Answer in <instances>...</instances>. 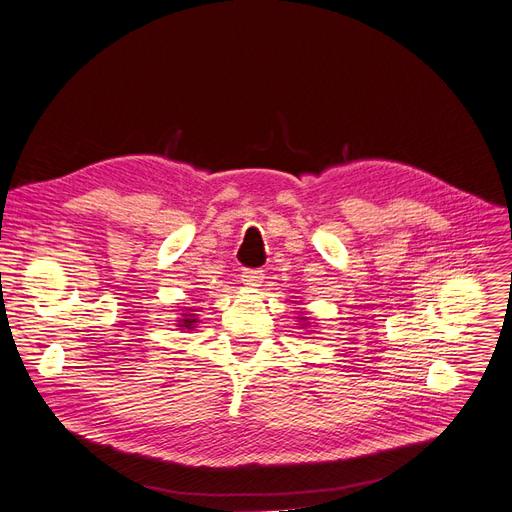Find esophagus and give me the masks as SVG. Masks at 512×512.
I'll list each match as a JSON object with an SVG mask.
<instances>
[{"label":"esophagus","mask_w":512,"mask_h":512,"mask_svg":"<svg viewBox=\"0 0 512 512\" xmlns=\"http://www.w3.org/2000/svg\"><path fill=\"white\" fill-rule=\"evenodd\" d=\"M241 280L247 286H258L262 280H265V273H262L260 269H243Z\"/></svg>","instance_id":"obj_1"}]
</instances>
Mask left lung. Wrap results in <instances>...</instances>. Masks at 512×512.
<instances>
[{
    "label": "left lung",
    "instance_id": "8db88e82",
    "mask_svg": "<svg viewBox=\"0 0 512 512\" xmlns=\"http://www.w3.org/2000/svg\"><path fill=\"white\" fill-rule=\"evenodd\" d=\"M301 320H303V318H301Z\"/></svg>",
    "mask_w": 512,
    "mask_h": 512
}]
</instances>
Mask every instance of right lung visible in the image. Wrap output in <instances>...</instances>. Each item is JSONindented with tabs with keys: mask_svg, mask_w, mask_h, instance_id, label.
<instances>
[{
	"mask_svg": "<svg viewBox=\"0 0 512 512\" xmlns=\"http://www.w3.org/2000/svg\"><path fill=\"white\" fill-rule=\"evenodd\" d=\"M181 322H183V324H181V327H185V329H192V324H194L196 320H194V318H183Z\"/></svg>",
	"mask_w": 512,
	"mask_h": 512,
	"instance_id": "add662e5",
	"label": "right lung"
}]
</instances>
